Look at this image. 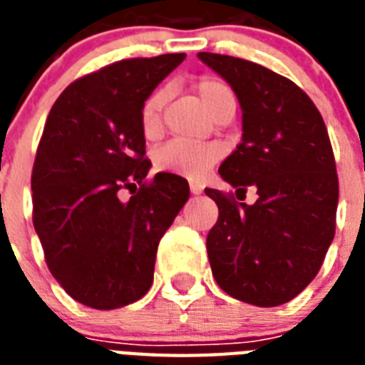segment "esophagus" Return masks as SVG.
I'll return each mask as SVG.
<instances>
[{
  "label": "esophagus",
  "mask_w": 365,
  "mask_h": 365,
  "mask_svg": "<svg viewBox=\"0 0 365 365\" xmlns=\"http://www.w3.org/2000/svg\"><path fill=\"white\" fill-rule=\"evenodd\" d=\"M189 189H191V193H193V195L202 193V185H200V183H197V182L189 183Z\"/></svg>",
  "instance_id": "obj_1"
}]
</instances>
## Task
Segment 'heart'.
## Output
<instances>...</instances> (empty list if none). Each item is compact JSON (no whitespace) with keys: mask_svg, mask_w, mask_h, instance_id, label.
I'll list each match as a JSON object with an SVG mask.
<instances>
[{"mask_svg":"<svg viewBox=\"0 0 365 365\" xmlns=\"http://www.w3.org/2000/svg\"><path fill=\"white\" fill-rule=\"evenodd\" d=\"M195 93L200 104L214 119L223 113H235L237 98L227 83L217 77H200L195 83ZM165 94L155 91L143 100L140 110V126L148 138H153L160 128V110H163ZM222 157V151L212 143H195L185 140H172L157 149L155 166L160 172L176 174L189 180H202Z\"/></svg>","mask_w":365,"mask_h":365,"instance_id":"obj_1","label":"heart"}]
</instances>
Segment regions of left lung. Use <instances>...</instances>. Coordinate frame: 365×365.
Masks as SVG:
<instances>
[{"label":"left lung","mask_w":365,"mask_h":365,"mask_svg":"<svg viewBox=\"0 0 365 365\" xmlns=\"http://www.w3.org/2000/svg\"><path fill=\"white\" fill-rule=\"evenodd\" d=\"M242 108V142L220 174L237 193L205 189L216 200L206 237L212 274L235 299L277 307L317 277L335 235L339 180L328 128L294 81L227 54L199 53ZM252 187L258 200H240Z\"/></svg>","instance_id":"obj_1"}]
</instances>
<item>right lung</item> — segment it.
Here are the masks:
<instances>
[{
  "mask_svg": "<svg viewBox=\"0 0 365 365\" xmlns=\"http://www.w3.org/2000/svg\"><path fill=\"white\" fill-rule=\"evenodd\" d=\"M183 58L119 60L51 108L31 170L34 227L51 274L83 305L111 311L148 294L159 240L187 202L182 176L148 180L140 126L143 100Z\"/></svg>",
  "mask_w": 365,
  "mask_h": 365,
  "instance_id": "add662e5",
  "label": "right lung"
}]
</instances>
